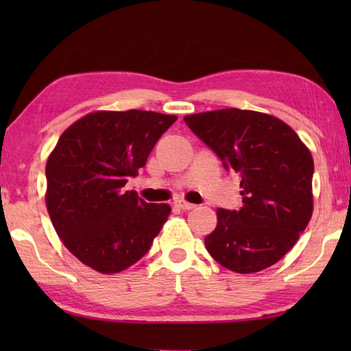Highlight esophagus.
Listing matches in <instances>:
<instances>
[{"label":"esophagus","instance_id":"34e87169","mask_svg":"<svg viewBox=\"0 0 351 351\" xmlns=\"http://www.w3.org/2000/svg\"><path fill=\"white\" fill-rule=\"evenodd\" d=\"M175 206L180 207V209H182V210H192V209H195V204L187 203V201H184V199L175 201Z\"/></svg>","mask_w":351,"mask_h":351}]
</instances>
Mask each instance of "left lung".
Here are the masks:
<instances>
[{"label": "left lung", "instance_id": "obj_1", "mask_svg": "<svg viewBox=\"0 0 351 351\" xmlns=\"http://www.w3.org/2000/svg\"><path fill=\"white\" fill-rule=\"evenodd\" d=\"M184 122L241 178L243 207L217 210V228L204 239L207 251L239 274L269 268L311 219V152L293 128L266 112L224 108Z\"/></svg>", "mask_w": 351, "mask_h": 351}]
</instances>
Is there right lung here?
Wrapping results in <instances>:
<instances>
[{
    "label": "right lung",
    "mask_w": 351,
    "mask_h": 351,
    "mask_svg": "<svg viewBox=\"0 0 351 351\" xmlns=\"http://www.w3.org/2000/svg\"><path fill=\"white\" fill-rule=\"evenodd\" d=\"M176 116L93 111L64 130L46 162V207L68 251L102 274L130 268L167 221L169 204L123 190Z\"/></svg>",
    "instance_id": "right-lung-1"
}]
</instances>
